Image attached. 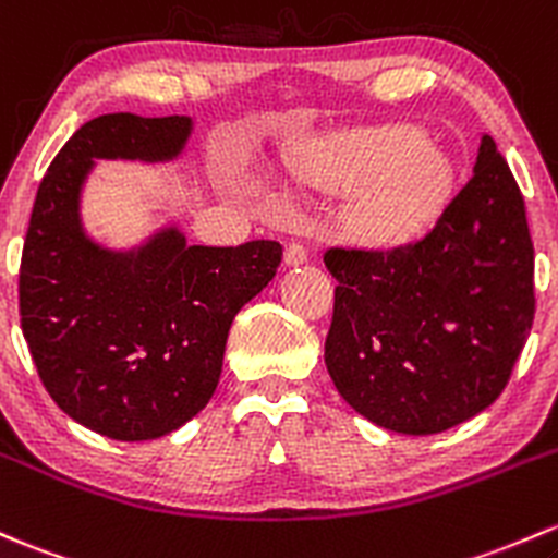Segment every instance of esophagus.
<instances>
[{
    "mask_svg": "<svg viewBox=\"0 0 558 558\" xmlns=\"http://www.w3.org/2000/svg\"><path fill=\"white\" fill-rule=\"evenodd\" d=\"M310 254L304 245L299 243H291L289 248H286V267H302V264H307Z\"/></svg>",
    "mask_w": 558,
    "mask_h": 558,
    "instance_id": "34e87169",
    "label": "esophagus"
}]
</instances>
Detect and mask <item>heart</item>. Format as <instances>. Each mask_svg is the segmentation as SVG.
<instances>
[{
  "label": "heart",
  "instance_id": "1",
  "mask_svg": "<svg viewBox=\"0 0 558 558\" xmlns=\"http://www.w3.org/2000/svg\"><path fill=\"white\" fill-rule=\"evenodd\" d=\"M304 184L355 190L350 225L374 245H398L427 227L447 195L441 151L407 131H374L344 146H326L294 162Z\"/></svg>",
  "mask_w": 558,
  "mask_h": 558
}]
</instances>
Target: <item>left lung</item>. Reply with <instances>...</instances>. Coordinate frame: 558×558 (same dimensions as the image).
Listing matches in <instances>:
<instances>
[{
	"mask_svg": "<svg viewBox=\"0 0 558 558\" xmlns=\"http://www.w3.org/2000/svg\"><path fill=\"white\" fill-rule=\"evenodd\" d=\"M324 262L339 283L326 368L361 417L433 436L495 403L535 318L524 197L495 138L425 238Z\"/></svg>",
	"mask_w": 558,
	"mask_h": 558,
	"instance_id": "left-lung-1",
	"label": "left lung"
}]
</instances>
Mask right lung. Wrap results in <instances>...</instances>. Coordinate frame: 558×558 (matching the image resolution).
I'll return each instance as SVG.
<instances>
[{"instance_id": "right-lung-1", "label": "right lung", "mask_w": 558, "mask_h": 558, "mask_svg": "<svg viewBox=\"0 0 558 558\" xmlns=\"http://www.w3.org/2000/svg\"><path fill=\"white\" fill-rule=\"evenodd\" d=\"M195 120L131 111L85 122L47 168L21 259V326L45 390L114 441L179 430L214 396L234 315L278 272L283 248L190 245L168 221L131 248L87 232L82 192L98 160L184 155Z\"/></svg>"}]
</instances>
